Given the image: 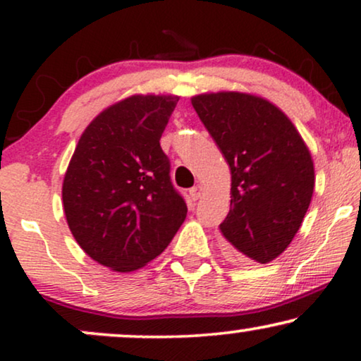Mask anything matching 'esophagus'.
<instances>
[{
    "label": "esophagus",
    "mask_w": 361,
    "mask_h": 361,
    "mask_svg": "<svg viewBox=\"0 0 361 361\" xmlns=\"http://www.w3.org/2000/svg\"><path fill=\"white\" fill-rule=\"evenodd\" d=\"M189 192H190V197H192V199H194V200H199V197L202 195V185H194Z\"/></svg>",
    "instance_id": "esophagus-1"
}]
</instances>
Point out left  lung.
Here are the masks:
<instances>
[{"label": "left lung", "mask_w": 361, "mask_h": 361, "mask_svg": "<svg viewBox=\"0 0 361 361\" xmlns=\"http://www.w3.org/2000/svg\"><path fill=\"white\" fill-rule=\"evenodd\" d=\"M190 102L230 166L221 233L241 259L269 263L290 245L310 205L309 147L288 115L263 97L210 92Z\"/></svg>", "instance_id": "8db88e82"}]
</instances>
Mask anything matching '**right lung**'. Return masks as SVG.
<instances>
[{"mask_svg":"<svg viewBox=\"0 0 361 361\" xmlns=\"http://www.w3.org/2000/svg\"><path fill=\"white\" fill-rule=\"evenodd\" d=\"M177 95L136 93L82 133L63 176L62 204L80 248L98 264L131 273L159 256L184 224L159 140Z\"/></svg>","mask_w":361,"mask_h":361,"instance_id":"obj_1","label":"right lung"}]
</instances>
